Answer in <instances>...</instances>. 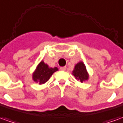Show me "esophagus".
Here are the masks:
<instances>
[{
  "mask_svg": "<svg viewBox=\"0 0 123 123\" xmlns=\"http://www.w3.org/2000/svg\"><path fill=\"white\" fill-rule=\"evenodd\" d=\"M60 69L61 70V71H66V69H67V67H61Z\"/></svg>",
  "mask_w": 123,
  "mask_h": 123,
  "instance_id": "1",
  "label": "esophagus"
}]
</instances>
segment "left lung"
Returning a JSON list of instances; mask_svg holds the SVG:
<instances>
[{
    "label": "left lung",
    "instance_id": "left-lung-1",
    "mask_svg": "<svg viewBox=\"0 0 123 123\" xmlns=\"http://www.w3.org/2000/svg\"><path fill=\"white\" fill-rule=\"evenodd\" d=\"M72 74L75 76V79L79 80L81 83L87 81L89 79V73L87 71L86 65L82 61L79 62L76 64Z\"/></svg>",
    "mask_w": 123,
    "mask_h": 123
}]
</instances>
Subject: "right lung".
Segmentation results:
<instances>
[{"instance_id":"1","label":"right lung","mask_w":123,"mask_h":123,"mask_svg":"<svg viewBox=\"0 0 123 123\" xmlns=\"http://www.w3.org/2000/svg\"><path fill=\"white\" fill-rule=\"evenodd\" d=\"M58 70V68L57 67H50L47 64L42 61L37 65L36 70L33 73L32 79L33 81L39 83L40 85L44 84V83L47 82L51 76L52 75V74Z\"/></svg>"}]
</instances>
